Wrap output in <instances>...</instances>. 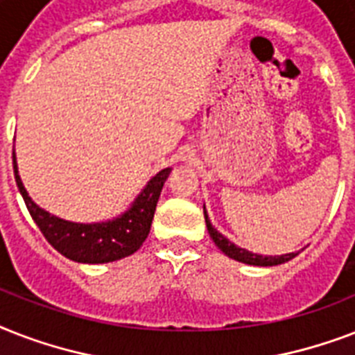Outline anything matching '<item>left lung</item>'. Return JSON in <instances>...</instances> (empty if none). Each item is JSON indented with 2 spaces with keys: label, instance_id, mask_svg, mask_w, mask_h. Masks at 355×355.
Instances as JSON below:
<instances>
[{
  "label": "left lung",
  "instance_id": "left-lung-1",
  "mask_svg": "<svg viewBox=\"0 0 355 355\" xmlns=\"http://www.w3.org/2000/svg\"><path fill=\"white\" fill-rule=\"evenodd\" d=\"M205 219H206L208 234H210V237L214 239V243H216L217 247L221 248L223 252L227 254L228 258L236 259V261H241V263L258 265V267H272V265L286 263V261L293 259L298 254V252H291V254H282V256H259V254L248 252V250H245V248L236 247L234 243L228 241L227 237L217 232L216 228L211 227L210 219H208V214H206V208H205Z\"/></svg>",
  "mask_w": 355,
  "mask_h": 355
}]
</instances>
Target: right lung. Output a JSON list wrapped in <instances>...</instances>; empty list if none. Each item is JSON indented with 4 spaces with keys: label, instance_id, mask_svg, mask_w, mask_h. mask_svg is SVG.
I'll return each instance as SVG.
<instances>
[{
    "label": "right lung",
    "instance_id": "obj_1",
    "mask_svg": "<svg viewBox=\"0 0 355 355\" xmlns=\"http://www.w3.org/2000/svg\"><path fill=\"white\" fill-rule=\"evenodd\" d=\"M12 164L16 186L36 227L40 228V232L55 250L79 263H108L136 252L144 245L145 237L149 236L156 202L166 178L171 173L169 167L156 173L147 182L144 191L136 197L132 206L112 221L83 225V223L64 221L60 217L42 210L40 206H36L21 184L14 153Z\"/></svg>",
    "mask_w": 355,
    "mask_h": 355
}]
</instances>
